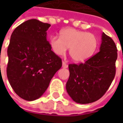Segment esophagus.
Listing matches in <instances>:
<instances>
[{
    "mask_svg": "<svg viewBox=\"0 0 123 123\" xmlns=\"http://www.w3.org/2000/svg\"><path fill=\"white\" fill-rule=\"evenodd\" d=\"M68 64H66L65 62H62V67H63L64 68H68Z\"/></svg>",
    "mask_w": 123,
    "mask_h": 123,
    "instance_id": "34e87169",
    "label": "esophagus"
}]
</instances>
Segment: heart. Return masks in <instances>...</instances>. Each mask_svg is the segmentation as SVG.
Returning a JSON list of instances; mask_svg holds the SVG:
<instances>
[{"mask_svg":"<svg viewBox=\"0 0 123 123\" xmlns=\"http://www.w3.org/2000/svg\"><path fill=\"white\" fill-rule=\"evenodd\" d=\"M50 46L55 53L63 55L69 48V54L75 62H81L89 59L98 46V40L94 34L73 28L61 31L60 37L52 36Z\"/></svg>","mask_w":123,"mask_h":123,"instance_id":"b5f03b06","label":"heart"}]
</instances>
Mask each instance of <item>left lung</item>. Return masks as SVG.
Segmentation results:
<instances>
[{"label": "left lung", "instance_id": "8db88e82", "mask_svg": "<svg viewBox=\"0 0 123 123\" xmlns=\"http://www.w3.org/2000/svg\"><path fill=\"white\" fill-rule=\"evenodd\" d=\"M117 57L114 42L103 33L98 53L85 63L69 64L70 77L66 87L74 101L90 103L105 94L116 74Z\"/></svg>", "mask_w": 123, "mask_h": 123}]
</instances>
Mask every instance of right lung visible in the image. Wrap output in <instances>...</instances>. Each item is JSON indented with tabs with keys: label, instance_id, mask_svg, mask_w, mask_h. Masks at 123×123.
Here are the masks:
<instances>
[{
	"label": "right lung",
	"instance_id": "right-lung-1",
	"mask_svg": "<svg viewBox=\"0 0 123 123\" xmlns=\"http://www.w3.org/2000/svg\"><path fill=\"white\" fill-rule=\"evenodd\" d=\"M50 26L31 19L17 26L11 36L7 78L14 92L26 101L40 98L62 66V59L52 51L46 40Z\"/></svg>",
	"mask_w": 123,
	"mask_h": 123
}]
</instances>
